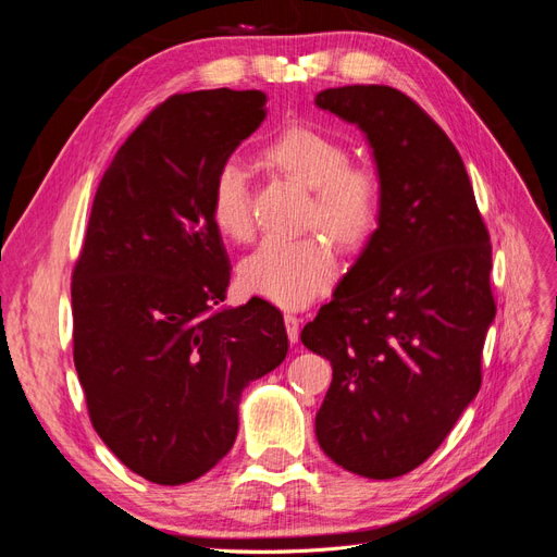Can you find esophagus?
Wrapping results in <instances>:
<instances>
[{
  "instance_id": "obj_1",
  "label": "esophagus",
  "mask_w": 557,
  "mask_h": 557,
  "mask_svg": "<svg viewBox=\"0 0 557 557\" xmlns=\"http://www.w3.org/2000/svg\"><path fill=\"white\" fill-rule=\"evenodd\" d=\"M283 323H285V332H288V339L295 344L299 339V318L295 313H285Z\"/></svg>"
}]
</instances>
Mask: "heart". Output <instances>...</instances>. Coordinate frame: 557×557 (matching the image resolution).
Segmentation results:
<instances>
[{"label": "heart", "mask_w": 557, "mask_h": 557, "mask_svg": "<svg viewBox=\"0 0 557 557\" xmlns=\"http://www.w3.org/2000/svg\"><path fill=\"white\" fill-rule=\"evenodd\" d=\"M348 148L330 134L295 125L269 141L260 160L269 170L309 190L305 225H318L344 250H360L374 237L383 209V185L369 164L348 162ZM209 209L223 237H250V197L242 164L223 162L211 181ZM336 274L334 252L323 237L267 239L239 264V283L285 309L305 307L325 293Z\"/></svg>", "instance_id": "obj_1"}]
</instances>
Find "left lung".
<instances>
[{
    "label": "left lung",
    "instance_id": "obj_1",
    "mask_svg": "<svg viewBox=\"0 0 557 557\" xmlns=\"http://www.w3.org/2000/svg\"><path fill=\"white\" fill-rule=\"evenodd\" d=\"M315 104L367 134L383 185L374 237L301 330L332 364L315 436L352 474L395 479L442 446L481 387L491 234L458 148L411 97L344 86Z\"/></svg>",
    "mask_w": 557,
    "mask_h": 557
}]
</instances>
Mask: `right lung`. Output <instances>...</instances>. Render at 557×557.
Returning a JSON list of instances; mask_svg holds the SVG:
<instances>
[{
  "mask_svg": "<svg viewBox=\"0 0 557 557\" xmlns=\"http://www.w3.org/2000/svg\"><path fill=\"white\" fill-rule=\"evenodd\" d=\"M260 90L174 95L117 148L72 276L74 364L90 423L150 483L207 474L239 430L244 387L288 352L264 299L221 309L230 260L209 195L260 127Z\"/></svg>",
  "mask_w": 557,
  "mask_h": 557,
  "instance_id": "right-lung-1",
  "label": "right lung"
}]
</instances>
